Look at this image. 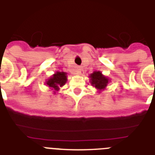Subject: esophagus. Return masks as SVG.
Masks as SVG:
<instances>
[{"label": "esophagus", "instance_id": "1", "mask_svg": "<svg viewBox=\"0 0 155 155\" xmlns=\"http://www.w3.org/2000/svg\"><path fill=\"white\" fill-rule=\"evenodd\" d=\"M75 74H83V69H82L81 68H77L76 69V71H75Z\"/></svg>", "mask_w": 155, "mask_h": 155}]
</instances>
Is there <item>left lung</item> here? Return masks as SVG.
I'll list each match as a JSON object with an SVG mask.
<instances>
[{
  "instance_id": "left-lung-1",
  "label": "left lung",
  "mask_w": 155,
  "mask_h": 155,
  "mask_svg": "<svg viewBox=\"0 0 155 155\" xmlns=\"http://www.w3.org/2000/svg\"><path fill=\"white\" fill-rule=\"evenodd\" d=\"M91 83L94 87L99 90L104 89L108 83V79L104 76L100 71H95L90 76Z\"/></svg>"
}]
</instances>
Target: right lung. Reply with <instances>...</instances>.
I'll list each match as a JSON object with an SVG mask.
<instances>
[{
  "instance_id": "obj_1",
  "label": "right lung",
  "mask_w": 155,
  "mask_h": 155,
  "mask_svg": "<svg viewBox=\"0 0 155 155\" xmlns=\"http://www.w3.org/2000/svg\"><path fill=\"white\" fill-rule=\"evenodd\" d=\"M66 73H64V72H57L47 81V84L54 91H58L59 87L63 86L66 83Z\"/></svg>"
}]
</instances>
